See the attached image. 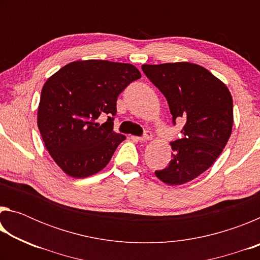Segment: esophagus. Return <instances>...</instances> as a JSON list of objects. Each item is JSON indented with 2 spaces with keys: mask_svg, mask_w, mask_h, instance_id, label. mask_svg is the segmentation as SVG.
Returning <instances> with one entry per match:
<instances>
[{
  "mask_svg": "<svg viewBox=\"0 0 260 260\" xmlns=\"http://www.w3.org/2000/svg\"><path fill=\"white\" fill-rule=\"evenodd\" d=\"M151 133L150 132H146L142 136H133V139L136 140V141H140V142H147V141H149L151 139Z\"/></svg>",
  "mask_w": 260,
  "mask_h": 260,
  "instance_id": "obj_1",
  "label": "esophagus"
}]
</instances>
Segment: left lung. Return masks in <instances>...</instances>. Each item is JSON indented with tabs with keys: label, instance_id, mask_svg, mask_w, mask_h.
Returning a JSON list of instances; mask_svg holds the SVG:
<instances>
[{
	"label": "left lung",
	"instance_id": "1",
	"mask_svg": "<svg viewBox=\"0 0 260 260\" xmlns=\"http://www.w3.org/2000/svg\"><path fill=\"white\" fill-rule=\"evenodd\" d=\"M142 71L166 98L173 125L184 120L181 136L171 142V161L155 173L171 186L186 183L212 166L227 144L232 95L225 83L197 64H144Z\"/></svg>",
	"mask_w": 260,
	"mask_h": 260
}]
</instances>
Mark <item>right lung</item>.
Listing matches in <instances>:
<instances>
[{"label": "right lung", "mask_w": 260, "mask_h": 260, "mask_svg": "<svg viewBox=\"0 0 260 260\" xmlns=\"http://www.w3.org/2000/svg\"><path fill=\"white\" fill-rule=\"evenodd\" d=\"M141 78L132 64L79 60L46 81L38 110V126L52 159L73 178L100 172L126 139L113 132L117 99ZM107 114V121L97 122Z\"/></svg>", "instance_id": "1"}]
</instances>
